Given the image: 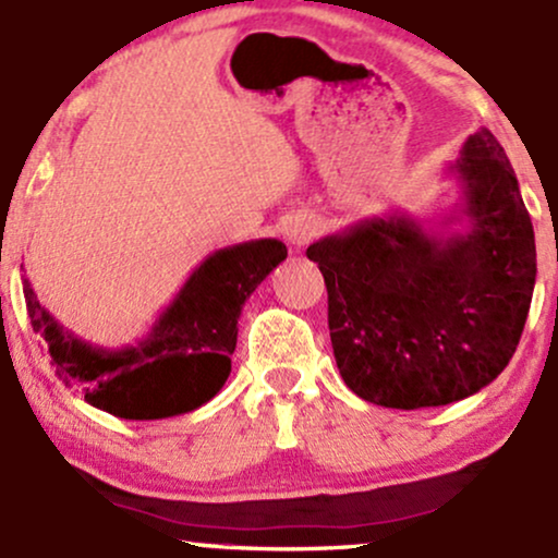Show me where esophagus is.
<instances>
[{
    "label": "esophagus",
    "instance_id": "1",
    "mask_svg": "<svg viewBox=\"0 0 558 558\" xmlns=\"http://www.w3.org/2000/svg\"><path fill=\"white\" fill-rule=\"evenodd\" d=\"M315 235H317V220L312 215H296L286 228L288 243H293L296 248L306 246V243L315 239Z\"/></svg>",
    "mask_w": 558,
    "mask_h": 558
}]
</instances>
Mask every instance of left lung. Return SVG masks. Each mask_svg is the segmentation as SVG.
I'll return each mask as SVG.
<instances>
[{"instance_id":"1","label":"left lung","mask_w":558,"mask_h":558,"mask_svg":"<svg viewBox=\"0 0 558 558\" xmlns=\"http://www.w3.org/2000/svg\"><path fill=\"white\" fill-rule=\"evenodd\" d=\"M459 198L435 220L388 213L306 248L328 286L336 364L388 409L444 407L504 373L535 288V233L488 128L446 165Z\"/></svg>"}]
</instances>
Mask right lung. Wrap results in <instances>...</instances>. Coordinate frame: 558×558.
<instances>
[{
	"label": "right lung",
	"instance_id": "obj_1",
	"mask_svg": "<svg viewBox=\"0 0 558 558\" xmlns=\"http://www.w3.org/2000/svg\"><path fill=\"white\" fill-rule=\"evenodd\" d=\"M286 257L278 239L217 248L189 275L151 330L123 349L83 341L36 299L28 278L23 296L65 386L81 388L92 407L120 420H165L194 412L220 393L243 304Z\"/></svg>",
	"mask_w": 558,
	"mask_h": 558
}]
</instances>
